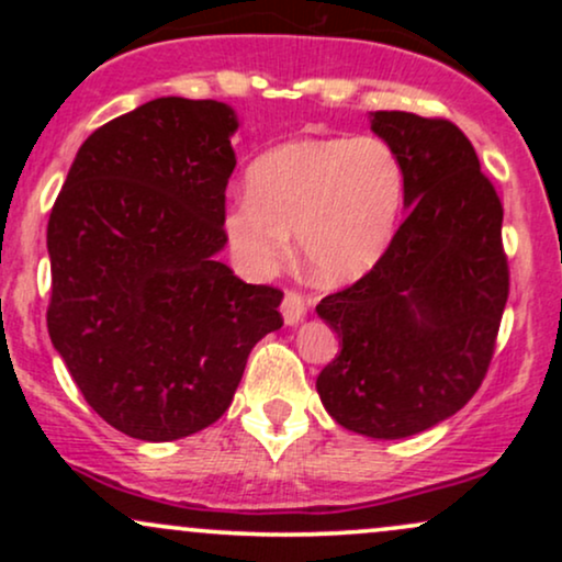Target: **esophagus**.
<instances>
[{"label":"esophagus","instance_id":"34e87169","mask_svg":"<svg viewBox=\"0 0 562 562\" xmlns=\"http://www.w3.org/2000/svg\"><path fill=\"white\" fill-rule=\"evenodd\" d=\"M282 317H285V325H299V322L306 317V303L299 293H293V290H285V295H282Z\"/></svg>","mask_w":562,"mask_h":562}]
</instances>
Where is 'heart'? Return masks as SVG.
Here are the masks:
<instances>
[{
  "mask_svg": "<svg viewBox=\"0 0 562 562\" xmlns=\"http://www.w3.org/2000/svg\"><path fill=\"white\" fill-rule=\"evenodd\" d=\"M404 166L385 139H293L245 171V195L222 214V235L245 274L272 272L290 232L306 272L348 285L383 259L404 205Z\"/></svg>",
  "mask_w": 562,
  "mask_h": 562,
  "instance_id": "heart-1",
  "label": "heart"
}]
</instances>
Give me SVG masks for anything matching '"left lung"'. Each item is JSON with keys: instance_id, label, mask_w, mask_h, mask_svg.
<instances>
[{"instance_id": "left-lung-1", "label": "left lung", "mask_w": 562, "mask_h": 562, "mask_svg": "<svg viewBox=\"0 0 562 562\" xmlns=\"http://www.w3.org/2000/svg\"><path fill=\"white\" fill-rule=\"evenodd\" d=\"M404 166V224L362 280L319 301L340 353L317 378L327 415L367 438L423 434L479 391L509 274L502 203L451 121L370 113Z\"/></svg>"}]
</instances>
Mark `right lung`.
Returning <instances> with one entry per match:
<instances>
[{
	"instance_id": "obj_1",
	"label": "right lung",
	"mask_w": 562,
	"mask_h": 562,
	"mask_svg": "<svg viewBox=\"0 0 562 562\" xmlns=\"http://www.w3.org/2000/svg\"><path fill=\"white\" fill-rule=\"evenodd\" d=\"M237 126L227 102H145L89 134L49 214V338L87 404L139 441L214 425L282 327L280 290L218 261Z\"/></svg>"
}]
</instances>
